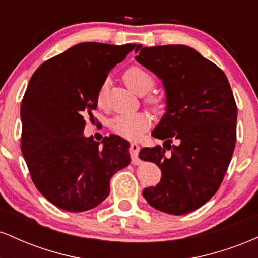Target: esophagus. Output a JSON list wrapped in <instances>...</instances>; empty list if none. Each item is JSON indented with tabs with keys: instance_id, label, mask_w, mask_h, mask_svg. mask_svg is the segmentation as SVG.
<instances>
[{
	"instance_id": "1",
	"label": "esophagus",
	"mask_w": 258,
	"mask_h": 258,
	"mask_svg": "<svg viewBox=\"0 0 258 258\" xmlns=\"http://www.w3.org/2000/svg\"><path fill=\"white\" fill-rule=\"evenodd\" d=\"M139 149H141V148H139L137 143H131V146H130V155H131L133 165L141 164V161H139V159H138Z\"/></svg>"
}]
</instances>
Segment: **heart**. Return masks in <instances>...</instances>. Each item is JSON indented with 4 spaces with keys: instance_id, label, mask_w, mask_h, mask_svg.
<instances>
[{
    "instance_id": "obj_1",
    "label": "heart",
    "mask_w": 258,
    "mask_h": 258,
    "mask_svg": "<svg viewBox=\"0 0 258 258\" xmlns=\"http://www.w3.org/2000/svg\"><path fill=\"white\" fill-rule=\"evenodd\" d=\"M123 80L126 85L133 92L138 94H143L150 90L154 86V78L146 68L141 65H131L123 73ZM106 92V82L100 85L98 93H97V103L99 106L104 105ZM147 102L150 105H159L162 102V96L159 93L150 94L147 98ZM150 125V117L147 112H128V114H120L112 117L110 121L111 131L121 137L127 139H137L147 131Z\"/></svg>"
}]
</instances>
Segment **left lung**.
<instances>
[{
	"label": "left lung",
	"mask_w": 258,
	"mask_h": 258,
	"mask_svg": "<svg viewBox=\"0 0 258 258\" xmlns=\"http://www.w3.org/2000/svg\"><path fill=\"white\" fill-rule=\"evenodd\" d=\"M136 52L138 63L162 80L167 102L152 133L165 139L164 148L139 152L162 173L143 197L165 214H189L216 194L232 160L238 115L232 88L222 69L188 46H138Z\"/></svg>",
	"instance_id": "obj_1"
}]
</instances>
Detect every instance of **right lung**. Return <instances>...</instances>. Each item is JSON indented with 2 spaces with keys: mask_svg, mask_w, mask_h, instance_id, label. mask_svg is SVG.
Listing matches in <instances>:
<instances>
[{
  "mask_svg": "<svg viewBox=\"0 0 258 258\" xmlns=\"http://www.w3.org/2000/svg\"><path fill=\"white\" fill-rule=\"evenodd\" d=\"M137 47L79 43L41 64L29 81L20 148L37 190L59 209L82 212L99 205L111 177L131 162L125 139L111 135L99 147L84 130L108 73Z\"/></svg>",
  "mask_w": 258,
  "mask_h": 258,
  "instance_id": "right-lung-1",
  "label": "right lung"
}]
</instances>
